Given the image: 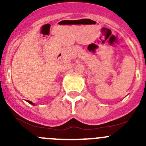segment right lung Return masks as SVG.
I'll use <instances>...</instances> for the list:
<instances>
[{"label":"right lung","mask_w":146,"mask_h":146,"mask_svg":"<svg viewBox=\"0 0 146 146\" xmlns=\"http://www.w3.org/2000/svg\"><path fill=\"white\" fill-rule=\"evenodd\" d=\"M27 102H29V104H32V105H34V104H34V103H32V102H31V101H29V100H27Z\"/></svg>","instance_id":"obj_1"}]
</instances>
